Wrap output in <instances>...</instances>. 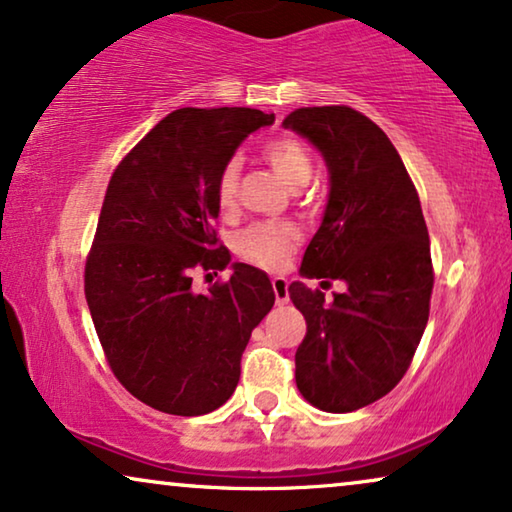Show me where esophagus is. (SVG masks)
<instances>
[{
  "mask_svg": "<svg viewBox=\"0 0 512 512\" xmlns=\"http://www.w3.org/2000/svg\"><path fill=\"white\" fill-rule=\"evenodd\" d=\"M272 291H275L277 305L289 303V282L284 277H272Z\"/></svg>",
  "mask_w": 512,
  "mask_h": 512,
  "instance_id": "34e87169",
  "label": "esophagus"
}]
</instances>
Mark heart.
<instances>
[{"label": "heart", "mask_w": 512, "mask_h": 512, "mask_svg": "<svg viewBox=\"0 0 512 512\" xmlns=\"http://www.w3.org/2000/svg\"><path fill=\"white\" fill-rule=\"evenodd\" d=\"M263 158L291 188L305 186L312 177L310 153L291 137H279L265 144ZM237 186H240V160L230 158L216 177V202L223 212H230L235 207ZM296 240L298 230L291 223H254L237 233L235 251L242 261L265 270H277L286 263Z\"/></svg>", "instance_id": "1"}]
</instances>
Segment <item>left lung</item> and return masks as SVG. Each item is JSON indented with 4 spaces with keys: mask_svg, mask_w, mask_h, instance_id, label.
<instances>
[{
    "mask_svg": "<svg viewBox=\"0 0 512 512\" xmlns=\"http://www.w3.org/2000/svg\"><path fill=\"white\" fill-rule=\"evenodd\" d=\"M282 125L328 167L324 219L300 275L345 284L333 303L303 282L289 286L307 321L296 384L314 408L352 412L401 382L422 340L433 289L429 230L396 146L370 118L349 107H303Z\"/></svg>",
    "mask_w": 512,
    "mask_h": 512,
    "instance_id": "8db88e82",
    "label": "left lung"
}]
</instances>
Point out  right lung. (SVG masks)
Wrapping results in <instances>:
<instances>
[{
    "instance_id": "add662e5",
    "label": "right lung",
    "mask_w": 512,
    "mask_h": 512,
    "mask_svg": "<svg viewBox=\"0 0 512 512\" xmlns=\"http://www.w3.org/2000/svg\"><path fill=\"white\" fill-rule=\"evenodd\" d=\"M275 114L177 109L116 167L86 261V300L118 382L167 415H207L233 396L251 331L275 305L263 270L195 293L193 270H226L212 223L216 177Z\"/></svg>"
}]
</instances>
